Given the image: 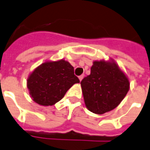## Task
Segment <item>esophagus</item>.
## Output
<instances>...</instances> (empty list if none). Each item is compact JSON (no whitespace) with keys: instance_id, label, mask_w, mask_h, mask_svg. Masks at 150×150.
Here are the masks:
<instances>
[{"instance_id":"34e87169","label":"esophagus","mask_w":150,"mask_h":150,"mask_svg":"<svg viewBox=\"0 0 150 150\" xmlns=\"http://www.w3.org/2000/svg\"><path fill=\"white\" fill-rule=\"evenodd\" d=\"M78 77H79V80H80V81H82V79H83V75H81V76H79Z\"/></svg>"}]
</instances>
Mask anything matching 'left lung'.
<instances>
[{
  "label": "left lung",
  "mask_w": 150,
  "mask_h": 150,
  "mask_svg": "<svg viewBox=\"0 0 150 150\" xmlns=\"http://www.w3.org/2000/svg\"><path fill=\"white\" fill-rule=\"evenodd\" d=\"M84 103L88 110L103 114L113 110L129 90V81L115 62H93L91 74L81 82Z\"/></svg>",
  "instance_id": "obj_1"
}]
</instances>
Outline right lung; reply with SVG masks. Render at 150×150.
<instances>
[{"instance_id": "add662e5", "label": "right lung", "mask_w": 150, "mask_h": 150, "mask_svg": "<svg viewBox=\"0 0 150 150\" xmlns=\"http://www.w3.org/2000/svg\"><path fill=\"white\" fill-rule=\"evenodd\" d=\"M74 69L65 60L47 62L36 68L27 80V88L35 103L52 105L60 101L67 91L79 83Z\"/></svg>"}]
</instances>
